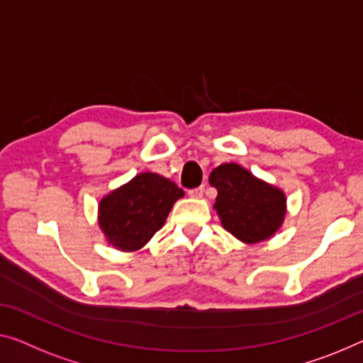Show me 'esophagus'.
I'll return each instance as SVG.
<instances>
[{"label": "esophagus", "mask_w": 363, "mask_h": 363, "mask_svg": "<svg viewBox=\"0 0 363 363\" xmlns=\"http://www.w3.org/2000/svg\"><path fill=\"white\" fill-rule=\"evenodd\" d=\"M203 196V187H197V189H192V191H189V197L192 199H202Z\"/></svg>", "instance_id": "34e87169"}]
</instances>
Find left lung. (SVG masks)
<instances>
[{"instance_id":"1","label":"left lung","mask_w":363,"mask_h":363,"mask_svg":"<svg viewBox=\"0 0 363 363\" xmlns=\"http://www.w3.org/2000/svg\"><path fill=\"white\" fill-rule=\"evenodd\" d=\"M210 186L218 196L213 208L221 226L246 245L272 238L284 225L286 197L282 189L259 179L236 163H225L210 172Z\"/></svg>"}]
</instances>
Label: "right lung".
<instances>
[{
    "instance_id": "1",
    "label": "right lung",
    "mask_w": 363,
    "mask_h": 363,
    "mask_svg": "<svg viewBox=\"0 0 363 363\" xmlns=\"http://www.w3.org/2000/svg\"><path fill=\"white\" fill-rule=\"evenodd\" d=\"M184 191L156 172H140L101 199L97 223L106 241L123 252L138 251L163 228Z\"/></svg>"
}]
</instances>
